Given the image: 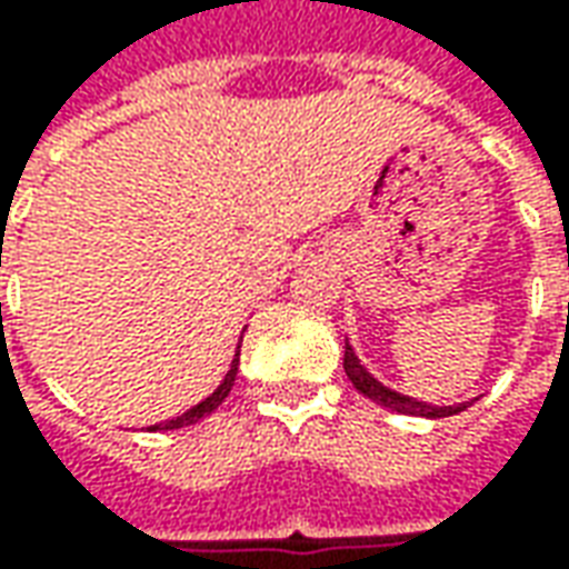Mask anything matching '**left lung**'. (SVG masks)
<instances>
[{
	"label": "left lung",
	"instance_id": "1",
	"mask_svg": "<svg viewBox=\"0 0 569 569\" xmlns=\"http://www.w3.org/2000/svg\"><path fill=\"white\" fill-rule=\"evenodd\" d=\"M345 373H348V380L355 382V389L361 392L363 399L382 405V408H389V411H396V415H415V418H449V415H459V411H466V408L471 405V402L430 405V402H421V399H415V396H405V392H399V389H392V386H386V382L377 380V377L363 367L351 341H345Z\"/></svg>",
	"mask_w": 569,
	"mask_h": 569
}]
</instances>
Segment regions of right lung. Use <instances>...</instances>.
Masks as SVG:
<instances>
[{
	"label": "right lung",
	"instance_id": "right-lung-1",
	"mask_svg": "<svg viewBox=\"0 0 569 569\" xmlns=\"http://www.w3.org/2000/svg\"><path fill=\"white\" fill-rule=\"evenodd\" d=\"M237 367H240V345H237V355H233V361H230L224 380L218 382V389H214L211 396H206L202 402H196L192 408H187L183 415H177V418H170V421H161V425H151L148 430H177V427H189V425H196V421H202V418H208L218 405L228 399L230 386H233V380H237Z\"/></svg>",
	"mask_w": 569,
	"mask_h": 569
}]
</instances>
